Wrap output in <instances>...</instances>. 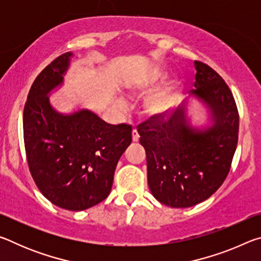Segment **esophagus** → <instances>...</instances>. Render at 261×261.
I'll list each match as a JSON object with an SVG mask.
<instances>
[{
    "label": "esophagus",
    "mask_w": 261,
    "mask_h": 261,
    "mask_svg": "<svg viewBox=\"0 0 261 261\" xmlns=\"http://www.w3.org/2000/svg\"><path fill=\"white\" fill-rule=\"evenodd\" d=\"M132 140H134V141H138L139 140V134H138V131H137L136 129L132 130Z\"/></svg>",
    "instance_id": "1"
}]
</instances>
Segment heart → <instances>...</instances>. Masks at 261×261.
I'll return each mask as SVG.
<instances>
[{
    "label": "heart",
    "instance_id": "b5f03b06",
    "mask_svg": "<svg viewBox=\"0 0 261 261\" xmlns=\"http://www.w3.org/2000/svg\"><path fill=\"white\" fill-rule=\"evenodd\" d=\"M174 98H175L174 88L168 87V88H165V90L158 92L155 94H153L151 98L147 100L146 107L151 114H162L165 113L171 105H173ZM116 105L120 109H124L126 106L122 99H118L116 101Z\"/></svg>",
    "mask_w": 261,
    "mask_h": 261
}]
</instances>
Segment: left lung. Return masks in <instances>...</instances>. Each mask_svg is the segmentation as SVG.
Segmentation results:
<instances>
[{"instance_id":"left-lung-1","label":"left lung","mask_w":261,"mask_h":261,"mask_svg":"<svg viewBox=\"0 0 261 261\" xmlns=\"http://www.w3.org/2000/svg\"><path fill=\"white\" fill-rule=\"evenodd\" d=\"M194 67L191 94L208 107L212 125L202 130L190 126L183 103L138 126L149 190L161 204L175 208L199 204L222 185L238 140L240 115L230 88L207 64L194 61Z\"/></svg>"}]
</instances>
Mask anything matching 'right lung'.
<instances>
[{
  "instance_id": "right-lung-1",
  "label": "right lung",
  "mask_w": 261,
  "mask_h": 261,
  "mask_svg": "<svg viewBox=\"0 0 261 261\" xmlns=\"http://www.w3.org/2000/svg\"><path fill=\"white\" fill-rule=\"evenodd\" d=\"M72 53L38 74L24 107L26 158L35 184L51 204L84 211L105 200L117 162L132 141L131 125H113L87 109L57 113L48 94L63 83Z\"/></svg>"
}]
</instances>
